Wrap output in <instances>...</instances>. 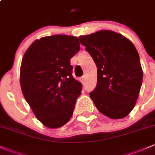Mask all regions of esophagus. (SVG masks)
Segmentation results:
<instances>
[{"mask_svg": "<svg viewBox=\"0 0 155 155\" xmlns=\"http://www.w3.org/2000/svg\"><path fill=\"white\" fill-rule=\"evenodd\" d=\"M81 81H82V83H84L85 81H86V76H85V75L82 76V77H81Z\"/></svg>", "mask_w": 155, "mask_h": 155, "instance_id": "1", "label": "esophagus"}]
</instances>
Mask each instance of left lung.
<instances>
[{
  "label": "left lung",
  "mask_w": 155,
  "mask_h": 155,
  "mask_svg": "<svg viewBox=\"0 0 155 155\" xmlns=\"http://www.w3.org/2000/svg\"><path fill=\"white\" fill-rule=\"evenodd\" d=\"M97 67V86L89 93L97 110L121 119L134 109L143 81L139 54L122 35L101 30L79 37Z\"/></svg>",
  "instance_id": "left-lung-1"
}]
</instances>
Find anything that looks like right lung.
<instances>
[{
    "instance_id": "1",
    "label": "right lung",
    "mask_w": 155,
    "mask_h": 155,
    "mask_svg": "<svg viewBox=\"0 0 155 155\" xmlns=\"http://www.w3.org/2000/svg\"><path fill=\"white\" fill-rule=\"evenodd\" d=\"M79 50L77 37L55 35L35 40L23 57L21 90L35 115L46 127H61L72 116L82 84L71 74L70 59Z\"/></svg>"
}]
</instances>
